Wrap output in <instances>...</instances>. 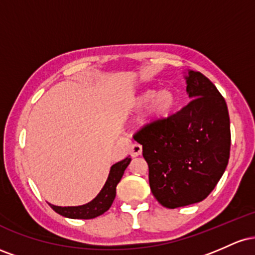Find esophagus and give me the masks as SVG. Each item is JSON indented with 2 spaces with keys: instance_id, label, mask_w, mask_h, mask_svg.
<instances>
[{
  "instance_id": "34e87169",
  "label": "esophagus",
  "mask_w": 255,
  "mask_h": 255,
  "mask_svg": "<svg viewBox=\"0 0 255 255\" xmlns=\"http://www.w3.org/2000/svg\"><path fill=\"white\" fill-rule=\"evenodd\" d=\"M141 151H142V147L141 145L139 144H133L130 146V150H129V153L131 157H137L141 154Z\"/></svg>"
}]
</instances>
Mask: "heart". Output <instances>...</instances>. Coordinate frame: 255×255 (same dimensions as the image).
<instances>
[{
	"instance_id": "obj_1",
	"label": "heart",
	"mask_w": 255,
	"mask_h": 255,
	"mask_svg": "<svg viewBox=\"0 0 255 255\" xmlns=\"http://www.w3.org/2000/svg\"><path fill=\"white\" fill-rule=\"evenodd\" d=\"M175 104H176V97L171 90L163 89L156 93L154 91L148 90L140 93L131 101L129 109L136 111L147 105L141 120L144 124H152L170 115Z\"/></svg>"
}]
</instances>
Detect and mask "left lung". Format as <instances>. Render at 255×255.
I'll return each mask as SVG.
<instances>
[{
    "label": "left lung",
    "instance_id": "8db88e82",
    "mask_svg": "<svg viewBox=\"0 0 255 255\" xmlns=\"http://www.w3.org/2000/svg\"><path fill=\"white\" fill-rule=\"evenodd\" d=\"M192 101L134 134L142 145L152 194L166 209L207 198L228 165L230 120L223 96L200 72H188Z\"/></svg>",
    "mask_w": 255,
    "mask_h": 255
}]
</instances>
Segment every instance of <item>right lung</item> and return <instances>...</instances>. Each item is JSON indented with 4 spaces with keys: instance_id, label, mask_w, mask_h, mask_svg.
<instances>
[{
    "instance_id": "1",
    "label": "right lung",
    "mask_w": 255,
    "mask_h": 255,
    "mask_svg": "<svg viewBox=\"0 0 255 255\" xmlns=\"http://www.w3.org/2000/svg\"><path fill=\"white\" fill-rule=\"evenodd\" d=\"M130 163V158H125L121 162L116 163L111 166L109 176H108L107 182L99 194L90 201L89 204L83 205V206H68V207H61L50 205L51 209L58 215L63 216L67 218L73 219H92L98 216L103 215L105 211L110 209L113 205L114 199L116 197V186L121 180L122 175L127 168L128 164Z\"/></svg>"
}]
</instances>
